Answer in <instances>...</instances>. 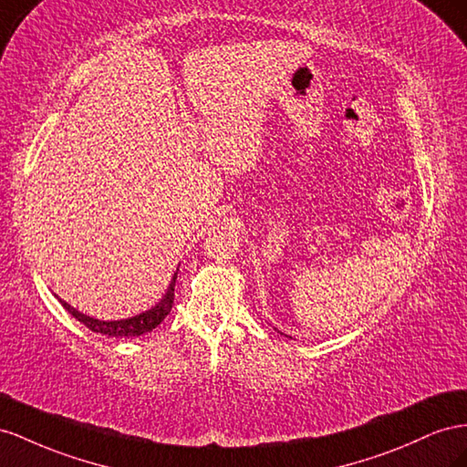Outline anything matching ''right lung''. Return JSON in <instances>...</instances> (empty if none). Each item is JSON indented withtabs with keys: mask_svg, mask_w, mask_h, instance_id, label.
<instances>
[{
	"mask_svg": "<svg viewBox=\"0 0 467 467\" xmlns=\"http://www.w3.org/2000/svg\"><path fill=\"white\" fill-rule=\"evenodd\" d=\"M174 285H176V273L172 276V281L169 285V291L165 295V298H162L159 305L155 308H150L143 314H140V317H133V318H128V320H113V322H106V320H96L92 317H86V314L78 312L77 308H72L68 302L60 300V305L65 306L74 318H77L78 322H82L86 327H90L92 332L96 334H104V336H116V337H133V336H143V334H149L150 330H155V327L167 318V314L171 312L172 308V302H174Z\"/></svg>",
	"mask_w": 467,
	"mask_h": 467,
	"instance_id": "add662e5",
	"label": "right lung"
}]
</instances>
